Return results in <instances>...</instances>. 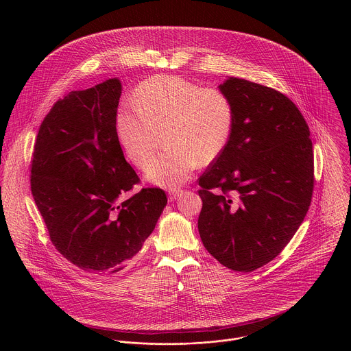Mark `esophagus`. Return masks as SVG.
I'll list each match as a JSON object with an SVG mask.
<instances>
[{"mask_svg":"<svg viewBox=\"0 0 351 351\" xmlns=\"http://www.w3.org/2000/svg\"><path fill=\"white\" fill-rule=\"evenodd\" d=\"M182 193H184V191H181V189H171V191H169V200H177L182 196Z\"/></svg>","mask_w":351,"mask_h":351,"instance_id":"esophagus-1","label":"esophagus"}]
</instances>
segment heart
<instances>
[{
	"mask_svg": "<svg viewBox=\"0 0 351 351\" xmlns=\"http://www.w3.org/2000/svg\"><path fill=\"white\" fill-rule=\"evenodd\" d=\"M134 101L136 108L123 106L114 116L116 138L127 158L143 169L158 134H167L169 149L146 169V178L155 185H182L200 162H213L228 145L234 108L217 88H201L181 77L160 74L143 81Z\"/></svg>",
	"mask_w": 351,
	"mask_h": 351,
	"instance_id": "1",
	"label": "heart"
}]
</instances>
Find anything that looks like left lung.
Masks as SVG:
<instances>
[{
	"mask_svg": "<svg viewBox=\"0 0 351 351\" xmlns=\"http://www.w3.org/2000/svg\"><path fill=\"white\" fill-rule=\"evenodd\" d=\"M219 89L232 102L234 127L199 180V232L221 265L249 273L282 251L308 212L312 142L299 108L282 93L235 77Z\"/></svg>",
	"mask_w": 351,
	"mask_h": 351,
	"instance_id": "1",
	"label": "left lung"
}]
</instances>
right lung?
I'll use <instances>...</instances> for the list:
<instances>
[{"label": "right lung", "mask_w": 351, "mask_h": 351, "mask_svg": "<svg viewBox=\"0 0 351 351\" xmlns=\"http://www.w3.org/2000/svg\"><path fill=\"white\" fill-rule=\"evenodd\" d=\"M119 78L70 92L45 117L31 162V191L67 261L95 274L123 270L167 204L162 189L124 196L139 182L114 131Z\"/></svg>", "instance_id": "obj_1"}]
</instances>
